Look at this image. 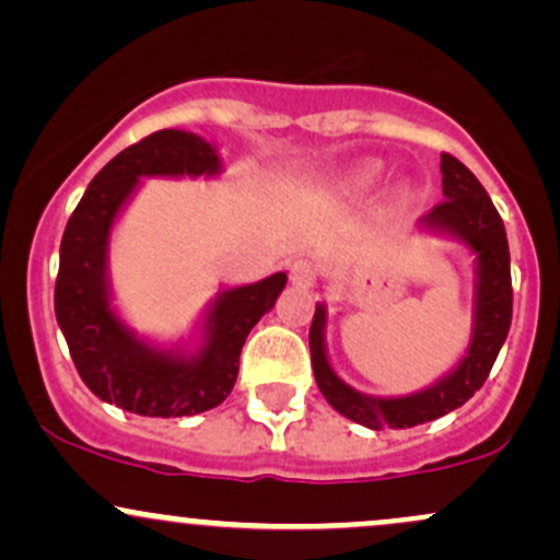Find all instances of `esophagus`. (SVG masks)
Listing matches in <instances>:
<instances>
[{"instance_id":"1","label":"esophagus","mask_w":560,"mask_h":560,"mask_svg":"<svg viewBox=\"0 0 560 560\" xmlns=\"http://www.w3.org/2000/svg\"><path fill=\"white\" fill-rule=\"evenodd\" d=\"M313 262L311 260H294L292 266H289V279H292V284L298 287H311L313 284Z\"/></svg>"}]
</instances>
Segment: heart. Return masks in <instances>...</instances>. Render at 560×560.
Returning <instances> with one entry per match:
<instances>
[{
  "mask_svg": "<svg viewBox=\"0 0 560 560\" xmlns=\"http://www.w3.org/2000/svg\"><path fill=\"white\" fill-rule=\"evenodd\" d=\"M378 178H382V163H376V160H365V163L355 165V168L347 173L342 186L347 195H365V191L374 189ZM400 197H408V189H400Z\"/></svg>",
  "mask_w": 560,
  "mask_h": 560,
  "instance_id": "b5f03b06",
  "label": "heart"
}]
</instances>
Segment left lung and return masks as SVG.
<instances>
[{"instance_id":"8db88e82","label":"left lung","mask_w":560,"mask_h":560,"mask_svg":"<svg viewBox=\"0 0 560 560\" xmlns=\"http://www.w3.org/2000/svg\"><path fill=\"white\" fill-rule=\"evenodd\" d=\"M442 195L419 221V229L434 236H453L474 255V313L471 339L460 361L436 382L400 397H378L350 387L331 369L326 352V305L318 302L311 324V363L326 402L345 419L365 429H410L460 408L490 376L513 316L511 255L503 218L471 171L453 155H442Z\"/></svg>"}]
</instances>
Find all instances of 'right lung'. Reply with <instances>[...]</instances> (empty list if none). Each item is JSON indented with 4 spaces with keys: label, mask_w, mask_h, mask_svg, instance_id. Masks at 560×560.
Here are the masks:
<instances>
[{
    "label": "right lung",
    "mask_w": 560,
    "mask_h": 560,
    "mask_svg": "<svg viewBox=\"0 0 560 560\" xmlns=\"http://www.w3.org/2000/svg\"><path fill=\"white\" fill-rule=\"evenodd\" d=\"M221 171L215 144L163 128L96 173L62 234L57 324L83 384L128 413L178 419L221 405L236 384L244 339L287 287V273L279 271L255 284L221 289L191 337L176 345L139 337L120 316L113 302L110 240L141 178H215Z\"/></svg>",
    "instance_id": "obj_1"
}]
</instances>
